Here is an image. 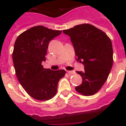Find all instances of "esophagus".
Listing matches in <instances>:
<instances>
[{
  "instance_id": "obj_1",
  "label": "esophagus",
  "mask_w": 126,
  "mask_h": 126,
  "mask_svg": "<svg viewBox=\"0 0 126 126\" xmlns=\"http://www.w3.org/2000/svg\"><path fill=\"white\" fill-rule=\"evenodd\" d=\"M67 73H68L69 75H71V74H74L76 73L74 71H67Z\"/></svg>"
}]
</instances>
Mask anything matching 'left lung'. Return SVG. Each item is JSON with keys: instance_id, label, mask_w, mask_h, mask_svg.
Masks as SVG:
<instances>
[{"instance_id": "1", "label": "left lung", "mask_w": 126, "mask_h": 126, "mask_svg": "<svg viewBox=\"0 0 126 126\" xmlns=\"http://www.w3.org/2000/svg\"><path fill=\"white\" fill-rule=\"evenodd\" d=\"M63 33L70 36L76 61L84 67L83 72H77L83 81L76 90L84 96L95 94L107 81L113 65L110 39L102 30L89 24L76 25Z\"/></svg>"}]
</instances>
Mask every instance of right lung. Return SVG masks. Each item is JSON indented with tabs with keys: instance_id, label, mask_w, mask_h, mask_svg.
<instances>
[{
	"instance_id": "right-lung-1",
	"label": "right lung",
	"mask_w": 126,
	"mask_h": 126,
	"mask_svg": "<svg viewBox=\"0 0 126 126\" xmlns=\"http://www.w3.org/2000/svg\"><path fill=\"white\" fill-rule=\"evenodd\" d=\"M61 33L43 26L31 28L16 40L13 61L19 82L30 96L41 101L48 100L57 92L58 82L64 76L63 69H44L49 42Z\"/></svg>"
}]
</instances>
